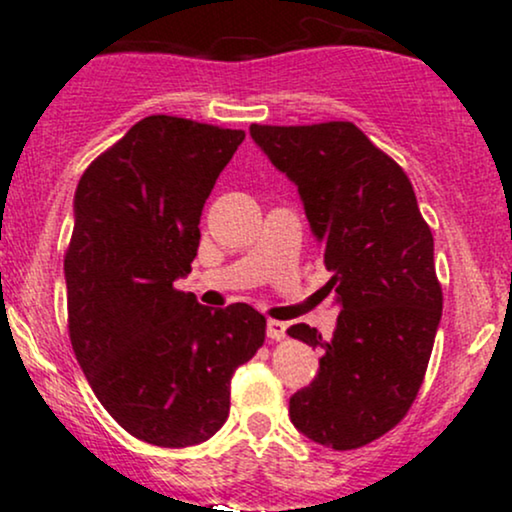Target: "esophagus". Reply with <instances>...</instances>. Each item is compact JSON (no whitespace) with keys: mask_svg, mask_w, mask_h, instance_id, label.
I'll return each mask as SVG.
<instances>
[{"mask_svg":"<svg viewBox=\"0 0 512 512\" xmlns=\"http://www.w3.org/2000/svg\"><path fill=\"white\" fill-rule=\"evenodd\" d=\"M267 337L272 339V342H279V339H284L286 337V322L267 320Z\"/></svg>","mask_w":512,"mask_h":512,"instance_id":"1","label":"esophagus"}]
</instances>
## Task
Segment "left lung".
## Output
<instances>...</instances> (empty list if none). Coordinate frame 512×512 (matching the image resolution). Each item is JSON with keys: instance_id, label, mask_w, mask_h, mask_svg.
Segmentation results:
<instances>
[{"instance_id": "left-lung-1", "label": "left lung", "mask_w": 512, "mask_h": 512, "mask_svg": "<svg viewBox=\"0 0 512 512\" xmlns=\"http://www.w3.org/2000/svg\"><path fill=\"white\" fill-rule=\"evenodd\" d=\"M250 137L298 187L332 272L325 289L342 308L330 342L289 327L322 349L315 380L291 397V421L313 443L361 448L404 419L424 383L443 313L431 228L407 173L354 122L250 125Z\"/></svg>"}]
</instances>
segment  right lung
Instances as JSON below:
<instances>
[{
  "mask_svg": "<svg viewBox=\"0 0 512 512\" xmlns=\"http://www.w3.org/2000/svg\"><path fill=\"white\" fill-rule=\"evenodd\" d=\"M243 129L170 115L139 120L81 175L64 255L72 349L93 395L161 448L214 436L231 378L264 342L248 303L211 310L175 289L199 248V216Z\"/></svg>",
  "mask_w": 512,
  "mask_h": 512,
  "instance_id": "add662e5",
  "label": "right lung"
}]
</instances>
